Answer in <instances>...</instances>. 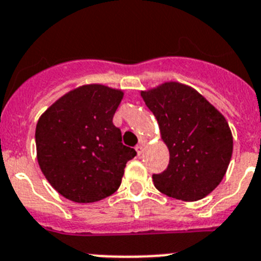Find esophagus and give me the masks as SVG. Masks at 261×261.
I'll return each mask as SVG.
<instances>
[{"label": "esophagus", "instance_id": "34e87169", "mask_svg": "<svg viewBox=\"0 0 261 261\" xmlns=\"http://www.w3.org/2000/svg\"><path fill=\"white\" fill-rule=\"evenodd\" d=\"M136 151H137L138 155L142 154V152H143V146H142V145H137V146H136Z\"/></svg>", "mask_w": 261, "mask_h": 261}]
</instances>
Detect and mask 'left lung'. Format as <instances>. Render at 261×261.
Here are the masks:
<instances>
[{
  "label": "left lung",
  "instance_id": "obj_1",
  "mask_svg": "<svg viewBox=\"0 0 261 261\" xmlns=\"http://www.w3.org/2000/svg\"><path fill=\"white\" fill-rule=\"evenodd\" d=\"M169 150L164 172L152 174L160 193L194 202L214 191L226 173L233 136L224 115L194 88L167 81L141 90Z\"/></svg>",
  "mask_w": 261,
  "mask_h": 261
}]
</instances>
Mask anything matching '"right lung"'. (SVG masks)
Masks as SVG:
<instances>
[{
	"mask_svg": "<svg viewBox=\"0 0 261 261\" xmlns=\"http://www.w3.org/2000/svg\"><path fill=\"white\" fill-rule=\"evenodd\" d=\"M124 92L102 84L70 90L40 116L36 125L37 162L50 185L67 199L93 203L121 184L135 149L121 143L112 123Z\"/></svg>",
	"mask_w": 261,
	"mask_h": 261,
	"instance_id": "add662e5",
	"label": "right lung"
}]
</instances>
